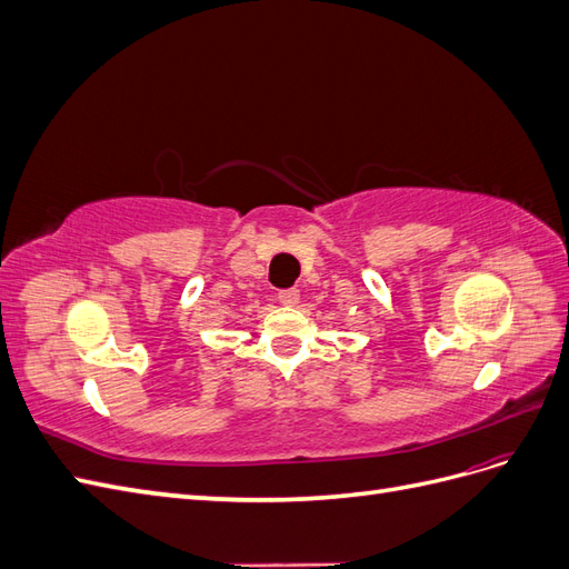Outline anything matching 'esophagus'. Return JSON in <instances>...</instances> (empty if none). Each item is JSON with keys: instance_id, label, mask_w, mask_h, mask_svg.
<instances>
[{"instance_id": "obj_1", "label": "esophagus", "mask_w": 569, "mask_h": 569, "mask_svg": "<svg viewBox=\"0 0 569 569\" xmlns=\"http://www.w3.org/2000/svg\"><path fill=\"white\" fill-rule=\"evenodd\" d=\"M278 299H280V303H284V306H297L299 303V289H280L278 291Z\"/></svg>"}]
</instances>
